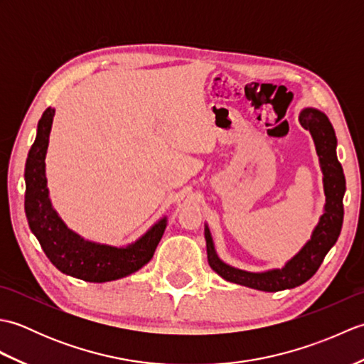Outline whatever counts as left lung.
Wrapping results in <instances>:
<instances>
[{"label": "left lung", "instance_id": "left-lung-1", "mask_svg": "<svg viewBox=\"0 0 364 364\" xmlns=\"http://www.w3.org/2000/svg\"><path fill=\"white\" fill-rule=\"evenodd\" d=\"M300 125L308 129L313 136L316 153L319 156L323 173V192H326V206L316 225L311 239L301 250L291 258L282 269L266 270V272H247L223 262L214 249V242L208 225L205 227L208 262L215 274L227 282L237 283L258 291L275 292L291 289L305 283L316 274L322 264L328 250L338 241L341 233L344 206L343 198L346 192V178L343 167L336 156V136L328 117L314 107H305L299 115Z\"/></svg>", "mask_w": 364, "mask_h": 364}]
</instances>
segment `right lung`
Masks as SVG:
<instances>
[{
	"label": "right lung",
	"instance_id": "add662e5",
	"mask_svg": "<svg viewBox=\"0 0 364 364\" xmlns=\"http://www.w3.org/2000/svg\"><path fill=\"white\" fill-rule=\"evenodd\" d=\"M53 117V107L42 114L25 166V213L31 231L46 257L63 274L84 282L105 283L136 272L153 258L167 227V218L158 220L142 237L127 247L86 241L68 228L54 211L46 188L45 156Z\"/></svg>",
	"mask_w": 364,
	"mask_h": 364
}]
</instances>
